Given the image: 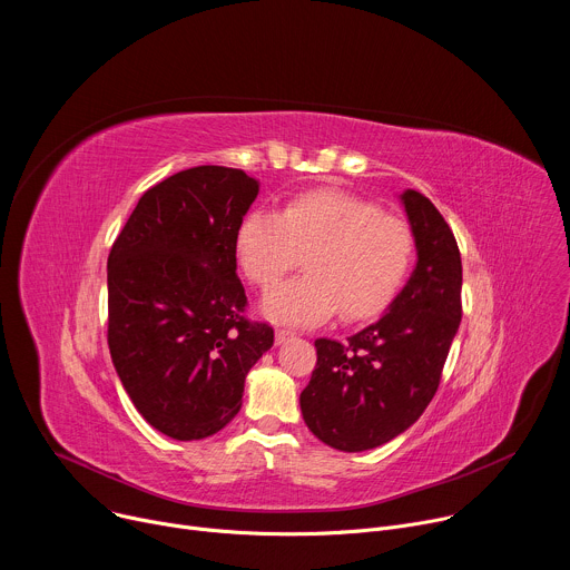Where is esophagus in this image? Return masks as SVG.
I'll use <instances>...</instances> for the list:
<instances>
[{"label": "esophagus", "mask_w": 570, "mask_h": 570, "mask_svg": "<svg viewBox=\"0 0 570 570\" xmlns=\"http://www.w3.org/2000/svg\"><path fill=\"white\" fill-rule=\"evenodd\" d=\"M293 336H295V332H291V330H277V332H275V343L282 345V343H286L288 338H293Z\"/></svg>", "instance_id": "34e87169"}]
</instances>
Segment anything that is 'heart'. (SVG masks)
Returning a JSON list of instances; mask_svg holds the SVG:
<instances>
[{"instance_id": "heart-1", "label": "heart", "mask_w": 570, "mask_h": 570, "mask_svg": "<svg viewBox=\"0 0 570 570\" xmlns=\"http://www.w3.org/2000/svg\"><path fill=\"white\" fill-rule=\"evenodd\" d=\"M236 262L255 286L273 288L299 266L306 273L277 286L266 315L317 324L338 308L347 322L379 315L399 293L415 259L411 223L367 198L315 189L288 200L282 214L253 209L236 229Z\"/></svg>"}]
</instances>
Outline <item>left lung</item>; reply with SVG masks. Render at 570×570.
I'll use <instances>...</instances> for the list:
<instances>
[{
  "label": "left lung",
  "mask_w": 570,
  "mask_h": 570,
  "mask_svg": "<svg viewBox=\"0 0 570 570\" xmlns=\"http://www.w3.org/2000/svg\"><path fill=\"white\" fill-rule=\"evenodd\" d=\"M401 200L417 246L409 284L345 343L315 341L317 363L299 394L311 433L347 453L381 446L420 420L462 317V262L449 223L415 189Z\"/></svg>",
  "instance_id": "obj_1"
}]
</instances>
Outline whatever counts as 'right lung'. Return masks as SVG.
I'll list each match as a JSON object with an SVG mask.
<instances>
[{
  "label": "right lung",
  "instance_id": "obj_1",
  "mask_svg": "<svg viewBox=\"0 0 570 570\" xmlns=\"http://www.w3.org/2000/svg\"><path fill=\"white\" fill-rule=\"evenodd\" d=\"M259 194L240 169L194 167L139 198L108 257V347L139 415L174 440L218 433L273 347L246 317L236 229Z\"/></svg>",
  "mask_w": 570,
  "mask_h": 570
}]
</instances>
